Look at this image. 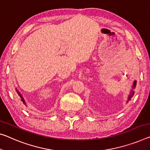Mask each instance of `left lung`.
Instances as JSON below:
<instances>
[{"instance_id": "obj_1", "label": "left lung", "mask_w": 150, "mask_h": 150, "mask_svg": "<svg viewBox=\"0 0 150 150\" xmlns=\"http://www.w3.org/2000/svg\"><path fill=\"white\" fill-rule=\"evenodd\" d=\"M135 85H136V81H134V85H133V88H135ZM134 91H131V93H130V94H129V97H128V100H131V98H132V97L134 96Z\"/></svg>"}]
</instances>
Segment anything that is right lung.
I'll use <instances>...</instances> for the list:
<instances>
[{"label": "right lung", "instance_id": "1", "mask_svg": "<svg viewBox=\"0 0 150 150\" xmlns=\"http://www.w3.org/2000/svg\"><path fill=\"white\" fill-rule=\"evenodd\" d=\"M16 92H17V93H18V98H19V99L20 100L23 102V103H24V104H25V101H24V99H23V97L21 96V95L20 94V93L18 92L17 90L16 89Z\"/></svg>", "mask_w": 150, "mask_h": 150}]
</instances>
